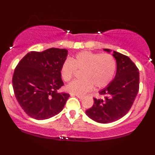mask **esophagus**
Instances as JSON below:
<instances>
[{
    "instance_id": "obj_1",
    "label": "esophagus",
    "mask_w": 155,
    "mask_h": 155,
    "mask_svg": "<svg viewBox=\"0 0 155 155\" xmlns=\"http://www.w3.org/2000/svg\"><path fill=\"white\" fill-rule=\"evenodd\" d=\"M71 96H76L78 97V98L80 99H83V96H80V95H78V94H71Z\"/></svg>"
}]
</instances>
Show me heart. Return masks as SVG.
I'll return each instance as SVG.
<instances>
[{"instance_id":"b5f03b06","label":"heart","mask_w":155,"mask_h":155,"mask_svg":"<svg viewBox=\"0 0 155 155\" xmlns=\"http://www.w3.org/2000/svg\"><path fill=\"white\" fill-rule=\"evenodd\" d=\"M83 71L82 80H75L66 86L71 94L84 95L92 90L107 86L115 75L116 61L109 54L81 51L71 59H66L61 68V76L63 81L68 82L76 71Z\"/></svg>"}]
</instances>
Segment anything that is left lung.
<instances>
[{
    "mask_svg": "<svg viewBox=\"0 0 155 155\" xmlns=\"http://www.w3.org/2000/svg\"><path fill=\"white\" fill-rule=\"evenodd\" d=\"M110 52L108 48H104ZM117 70L113 81L99 92L103 99L94 98V104L86 114L94 121L108 124L116 121L129 111L139 91L138 68L130 58L114 51Z\"/></svg>",
    "mask_w": 155,
    "mask_h": 155,
    "instance_id": "8db88e82",
    "label": "left lung"
}]
</instances>
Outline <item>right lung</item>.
<instances>
[{"label": "right lung", "instance_id": "right-lung-1", "mask_svg": "<svg viewBox=\"0 0 155 155\" xmlns=\"http://www.w3.org/2000/svg\"><path fill=\"white\" fill-rule=\"evenodd\" d=\"M67 56L65 48L31 51L16 66L12 76L15 96L30 117L47 119L63 110L70 94L57 90L64 84L61 68Z\"/></svg>", "mask_w": 155, "mask_h": 155}]
</instances>
